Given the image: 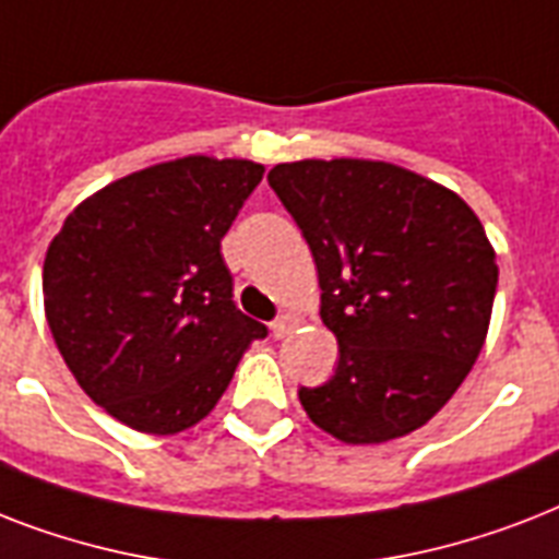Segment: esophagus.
Segmentation results:
<instances>
[{
  "label": "esophagus",
  "instance_id": "obj_1",
  "mask_svg": "<svg viewBox=\"0 0 559 559\" xmlns=\"http://www.w3.org/2000/svg\"><path fill=\"white\" fill-rule=\"evenodd\" d=\"M298 322H301V319H298L296 313L278 316V319L272 322V336H275V340H287L289 333H293L298 328Z\"/></svg>",
  "mask_w": 559,
  "mask_h": 559
}]
</instances>
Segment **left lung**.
<instances>
[{"label": "left lung", "instance_id": "8db88e82", "mask_svg": "<svg viewBox=\"0 0 559 559\" xmlns=\"http://www.w3.org/2000/svg\"><path fill=\"white\" fill-rule=\"evenodd\" d=\"M322 287L336 371L298 400L345 443H385L432 420L487 340L496 252L459 193L391 162L301 159L270 170Z\"/></svg>", "mask_w": 559, "mask_h": 559}]
</instances>
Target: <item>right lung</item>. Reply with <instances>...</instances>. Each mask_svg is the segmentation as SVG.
Masks as SVG:
<instances>
[{"label":"right lung","mask_w":559,"mask_h":559,"mask_svg":"<svg viewBox=\"0 0 559 559\" xmlns=\"http://www.w3.org/2000/svg\"><path fill=\"white\" fill-rule=\"evenodd\" d=\"M263 179L249 159L182 156L100 188L43 263L60 357L107 415L177 435L217 406L266 328L231 301L219 240Z\"/></svg>","instance_id":"add662e5"}]
</instances>
